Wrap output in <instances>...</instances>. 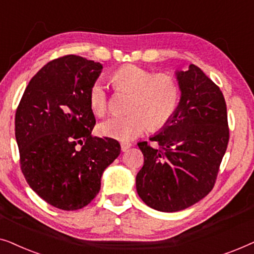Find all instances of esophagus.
I'll return each instance as SVG.
<instances>
[{"instance_id": "obj_1", "label": "esophagus", "mask_w": 254, "mask_h": 254, "mask_svg": "<svg viewBox=\"0 0 254 254\" xmlns=\"http://www.w3.org/2000/svg\"><path fill=\"white\" fill-rule=\"evenodd\" d=\"M130 143H128V142H123V143H121V150H123L124 152L125 151H127L128 149L130 148Z\"/></svg>"}]
</instances>
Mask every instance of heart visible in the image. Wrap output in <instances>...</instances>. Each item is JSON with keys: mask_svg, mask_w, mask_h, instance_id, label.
<instances>
[{"mask_svg": "<svg viewBox=\"0 0 254 254\" xmlns=\"http://www.w3.org/2000/svg\"><path fill=\"white\" fill-rule=\"evenodd\" d=\"M112 81L119 90L134 93L126 116H112L99 126L100 134L118 141H130L151 126L161 128L175 116L179 104L178 82L168 74H155L134 64L124 65L113 72ZM89 102L93 113L104 116L109 109L106 86L96 81L90 88Z\"/></svg>", "mask_w": 254, "mask_h": 254, "instance_id": "b5f03b06", "label": "heart"}]
</instances>
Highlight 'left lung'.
I'll use <instances>...</instances> for the list:
<instances>
[{"instance_id":"left-lung-1","label":"left lung","mask_w":254,"mask_h":254,"mask_svg":"<svg viewBox=\"0 0 254 254\" xmlns=\"http://www.w3.org/2000/svg\"><path fill=\"white\" fill-rule=\"evenodd\" d=\"M180 100L172 119L137 145L144 164L136 190L145 204L173 213L199 202L213 190L229 141L227 105L220 88L195 64L176 70Z\"/></svg>"}]
</instances>
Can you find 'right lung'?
Segmentation results:
<instances>
[{"label": "right lung", "mask_w": 254, "mask_h": 254, "mask_svg": "<svg viewBox=\"0 0 254 254\" xmlns=\"http://www.w3.org/2000/svg\"><path fill=\"white\" fill-rule=\"evenodd\" d=\"M103 64L77 55L45 64L31 78L15 118L20 168L31 189L62 210L85 207L100 190L119 142L93 137L89 92Z\"/></svg>", "instance_id": "1"}]
</instances>
